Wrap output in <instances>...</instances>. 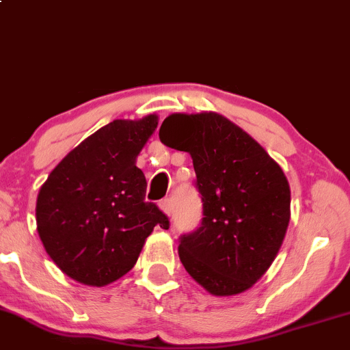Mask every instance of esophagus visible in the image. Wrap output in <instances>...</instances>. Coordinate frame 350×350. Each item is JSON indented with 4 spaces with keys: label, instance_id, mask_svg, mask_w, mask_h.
Listing matches in <instances>:
<instances>
[{
    "label": "esophagus",
    "instance_id": "esophagus-1",
    "mask_svg": "<svg viewBox=\"0 0 350 350\" xmlns=\"http://www.w3.org/2000/svg\"><path fill=\"white\" fill-rule=\"evenodd\" d=\"M160 208H162L165 213L170 217V213H172V198H163L162 202H160Z\"/></svg>",
    "mask_w": 350,
    "mask_h": 350
}]
</instances>
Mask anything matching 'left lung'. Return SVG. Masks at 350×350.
Instances as JSON below:
<instances>
[{
  "mask_svg": "<svg viewBox=\"0 0 350 350\" xmlns=\"http://www.w3.org/2000/svg\"><path fill=\"white\" fill-rule=\"evenodd\" d=\"M160 140L193 159L203 218L182 234L187 273L215 296L250 289L280 251L291 217L281 167L253 137L215 112L172 113Z\"/></svg>",
  "mask_w": 350,
  "mask_h": 350,
  "instance_id": "1",
  "label": "left lung"
}]
</instances>
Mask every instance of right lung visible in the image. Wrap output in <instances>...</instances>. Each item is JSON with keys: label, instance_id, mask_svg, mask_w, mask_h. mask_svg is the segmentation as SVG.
I'll list each match as a JSON object with an SVG mask.
<instances>
[{"label": "right lung", "instance_id": "obj_1", "mask_svg": "<svg viewBox=\"0 0 350 350\" xmlns=\"http://www.w3.org/2000/svg\"><path fill=\"white\" fill-rule=\"evenodd\" d=\"M157 116L113 120L62 159L41 187L38 233L62 273L89 286L122 278L148 234L168 217L145 202L147 180L137 155L157 129Z\"/></svg>", "mask_w": 350, "mask_h": 350}]
</instances>
